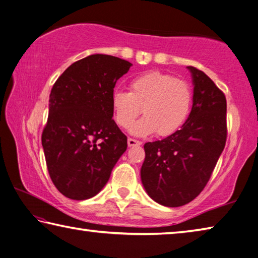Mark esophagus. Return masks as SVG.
<instances>
[{
    "mask_svg": "<svg viewBox=\"0 0 258 258\" xmlns=\"http://www.w3.org/2000/svg\"><path fill=\"white\" fill-rule=\"evenodd\" d=\"M127 145H128V147H138V146H141V142L138 141V140H134V139H128Z\"/></svg>",
    "mask_w": 258,
    "mask_h": 258,
    "instance_id": "34e87169",
    "label": "esophagus"
}]
</instances>
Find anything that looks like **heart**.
I'll return each instance as SVG.
<instances>
[{"instance_id":"obj_1","label":"heart","mask_w":258,"mask_h":258,"mask_svg":"<svg viewBox=\"0 0 258 258\" xmlns=\"http://www.w3.org/2000/svg\"><path fill=\"white\" fill-rule=\"evenodd\" d=\"M192 91L186 82L161 72H150L130 82V92L115 91L111 107L116 123L127 128L142 113L145 117L130 128L135 137H148L157 132L168 137L181 128L189 116Z\"/></svg>"}]
</instances>
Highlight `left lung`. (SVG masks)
<instances>
[{"mask_svg":"<svg viewBox=\"0 0 258 258\" xmlns=\"http://www.w3.org/2000/svg\"><path fill=\"white\" fill-rule=\"evenodd\" d=\"M194 84L191 112L175 133L145 145L141 181L148 196L180 207L203 191L226 141V99L211 78L186 67Z\"/></svg>","mask_w":258,"mask_h":258,"instance_id":"8db88e82","label":"left lung"}]
</instances>
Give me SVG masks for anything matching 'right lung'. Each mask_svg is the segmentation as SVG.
Segmentation results:
<instances>
[{
  "label": "right lung",
  "mask_w": 258,
  "mask_h": 258,
  "mask_svg": "<svg viewBox=\"0 0 258 258\" xmlns=\"http://www.w3.org/2000/svg\"><path fill=\"white\" fill-rule=\"evenodd\" d=\"M131 66L117 56L92 54L71 64L52 87L42 146L51 180L64 197L98 195L126 151L111 95Z\"/></svg>",
  "instance_id": "add662e5"
}]
</instances>
